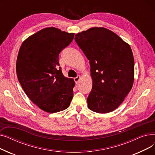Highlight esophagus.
Returning <instances> with one entry per match:
<instances>
[{"label":"esophagus","mask_w":155,"mask_h":155,"mask_svg":"<svg viewBox=\"0 0 155 155\" xmlns=\"http://www.w3.org/2000/svg\"><path fill=\"white\" fill-rule=\"evenodd\" d=\"M80 78H81V76H80V75H78L76 78H74V80H75V83H76V84H78V82H79V80H80Z\"/></svg>","instance_id":"34e87169"}]
</instances>
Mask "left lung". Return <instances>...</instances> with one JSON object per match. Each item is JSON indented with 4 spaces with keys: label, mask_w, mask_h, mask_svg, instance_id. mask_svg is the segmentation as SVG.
Listing matches in <instances>:
<instances>
[{
    "label": "left lung",
    "mask_w": 155,
    "mask_h": 155,
    "mask_svg": "<svg viewBox=\"0 0 155 155\" xmlns=\"http://www.w3.org/2000/svg\"><path fill=\"white\" fill-rule=\"evenodd\" d=\"M75 40L91 65L92 88L87 99L88 109L100 114L114 110L133 87L134 60L131 47L103 27L78 32Z\"/></svg>",
    "instance_id": "left-lung-1"
}]
</instances>
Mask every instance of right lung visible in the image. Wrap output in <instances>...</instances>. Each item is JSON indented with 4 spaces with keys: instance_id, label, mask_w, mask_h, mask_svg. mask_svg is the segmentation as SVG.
<instances>
[{
    "instance_id": "1",
    "label": "right lung",
    "mask_w": 155,
    "mask_h": 155,
    "mask_svg": "<svg viewBox=\"0 0 155 155\" xmlns=\"http://www.w3.org/2000/svg\"><path fill=\"white\" fill-rule=\"evenodd\" d=\"M74 35L54 27L44 28L24 40L19 49L16 61L19 82L28 98L46 112L66 109L72 100L75 83L63 75L58 56Z\"/></svg>"
}]
</instances>
